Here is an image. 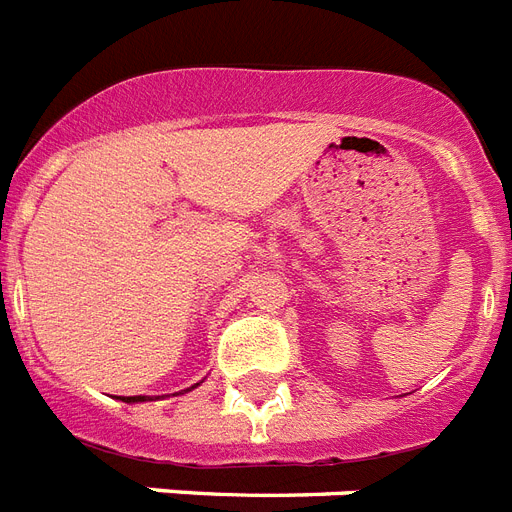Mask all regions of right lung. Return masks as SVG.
Instances as JSON below:
<instances>
[{
    "label": "right lung",
    "instance_id": "add662e5",
    "mask_svg": "<svg viewBox=\"0 0 512 512\" xmlns=\"http://www.w3.org/2000/svg\"><path fill=\"white\" fill-rule=\"evenodd\" d=\"M195 386H198V383H195ZM192 386V388H195ZM147 399H150V396H121V402H147Z\"/></svg>",
    "mask_w": 512,
    "mask_h": 512
}]
</instances>
